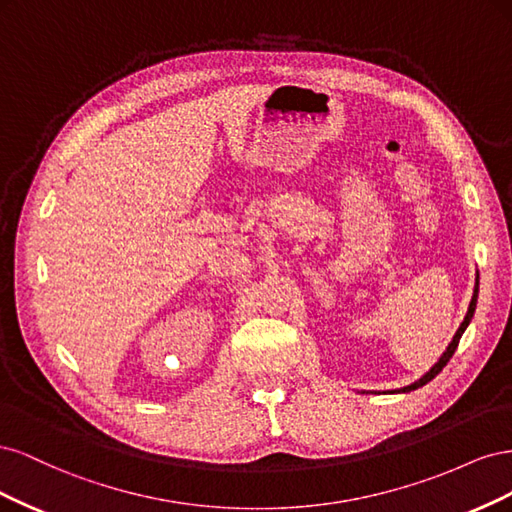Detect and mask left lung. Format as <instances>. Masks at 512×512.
I'll return each mask as SVG.
<instances>
[{"mask_svg":"<svg viewBox=\"0 0 512 512\" xmlns=\"http://www.w3.org/2000/svg\"><path fill=\"white\" fill-rule=\"evenodd\" d=\"M476 297H478V284H476V288H474V297H472V301H470V307H468V314H466V318H463V322H461V327L457 329V333H455V337H453V342L448 344V348H446V352L442 354V359L433 365L427 374L418 380V382H414V384H410V386H406V389H401L404 393H408V391H414V389H418V386H423V384H427L429 380H433L436 378L440 371L446 367V363L451 361V356L455 354V350H457V346H459V339H461V335H463V331H466V327L470 324V320H472V316H474V309H476Z\"/></svg>","mask_w":512,"mask_h":512,"instance_id":"8db88e82","label":"left lung"}]
</instances>
